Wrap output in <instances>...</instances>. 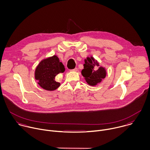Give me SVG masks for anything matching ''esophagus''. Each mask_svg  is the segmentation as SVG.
<instances>
[{"label": "esophagus", "mask_w": 150, "mask_h": 150, "mask_svg": "<svg viewBox=\"0 0 150 150\" xmlns=\"http://www.w3.org/2000/svg\"><path fill=\"white\" fill-rule=\"evenodd\" d=\"M71 71H73V72H77V71H78V68H75V69H72Z\"/></svg>", "instance_id": "34e87169"}]
</instances>
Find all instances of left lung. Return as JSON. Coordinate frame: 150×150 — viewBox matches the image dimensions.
<instances>
[{
	"mask_svg": "<svg viewBox=\"0 0 150 150\" xmlns=\"http://www.w3.org/2000/svg\"><path fill=\"white\" fill-rule=\"evenodd\" d=\"M83 69L81 71L85 81L91 86H95L100 83L106 76V70L100 67L98 62L93 57H88L84 60ZM98 67V68H96Z\"/></svg>",
	"mask_w": 150,
	"mask_h": 150,
	"instance_id": "left-lung-1",
	"label": "left lung"
}]
</instances>
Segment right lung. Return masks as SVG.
<instances>
[{"instance_id": "1", "label": "right lung", "mask_w": 150, "mask_h": 150, "mask_svg": "<svg viewBox=\"0 0 150 150\" xmlns=\"http://www.w3.org/2000/svg\"><path fill=\"white\" fill-rule=\"evenodd\" d=\"M63 63L56 55L42 60L35 71V79L40 86L47 91L56 90L60 83L55 81L56 76L65 72Z\"/></svg>"}]
</instances>
